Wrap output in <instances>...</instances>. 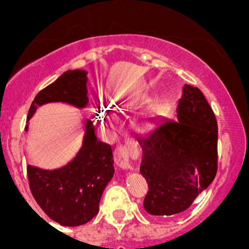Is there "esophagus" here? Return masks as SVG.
<instances>
[{
    "mask_svg": "<svg viewBox=\"0 0 249 249\" xmlns=\"http://www.w3.org/2000/svg\"><path fill=\"white\" fill-rule=\"evenodd\" d=\"M130 149L125 145H120L115 149L114 153V161L117 166H119L123 170H130L131 165H130Z\"/></svg>",
    "mask_w": 249,
    "mask_h": 249,
    "instance_id": "esophagus-1",
    "label": "esophagus"
}]
</instances>
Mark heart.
<instances>
[{
    "instance_id": "1",
    "label": "heart",
    "mask_w": 249,
    "mask_h": 249,
    "mask_svg": "<svg viewBox=\"0 0 249 249\" xmlns=\"http://www.w3.org/2000/svg\"><path fill=\"white\" fill-rule=\"evenodd\" d=\"M100 113H101L102 120H104L105 124H108V118H109V115H108V110L102 109V110H100Z\"/></svg>"
}]
</instances>
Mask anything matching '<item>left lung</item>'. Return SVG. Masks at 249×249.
Returning <instances> with one entry per match:
<instances>
[{
	"label": "left lung",
	"mask_w": 249,
	"mask_h": 249,
	"mask_svg": "<svg viewBox=\"0 0 249 249\" xmlns=\"http://www.w3.org/2000/svg\"><path fill=\"white\" fill-rule=\"evenodd\" d=\"M140 172L148 183L143 207L152 215H172L190 207L217 173L215 115L197 88L185 84L177 119L160 120L140 137Z\"/></svg>",
	"instance_id": "obj_1"
}]
</instances>
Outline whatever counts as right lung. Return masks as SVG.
<instances>
[{"instance_id": "1", "label": "right lung", "mask_w": 249, "mask_h": 249, "mask_svg": "<svg viewBox=\"0 0 249 249\" xmlns=\"http://www.w3.org/2000/svg\"><path fill=\"white\" fill-rule=\"evenodd\" d=\"M87 74L84 70L66 71L41 90L31 104L27 122L38 107L52 102L85 108L89 102ZM113 162L110 145L97 140L94 125L87 120L82 147L69 164L55 170L27 165L30 189L50 219L64 227L83 225L99 212L102 193L114 173Z\"/></svg>"}]
</instances>
